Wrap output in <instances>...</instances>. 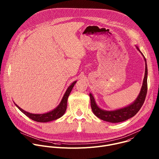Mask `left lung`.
<instances>
[{"instance_id": "obj_1", "label": "left lung", "mask_w": 159, "mask_h": 159, "mask_svg": "<svg viewBox=\"0 0 159 159\" xmlns=\"http://www.w3.org/2000/svg\"><path fill=\"white\" fill-rule=\"evenodd\" d=\"M137 50L142 54L145 61V72L143 85L141 89V91L138 98L134 101L133 103L124 108L112 111H107L100 109L97 106L93 95L91 94H90L89 96L90 98V105H91L92 110L94 112V114L102 120L113 123H120L126 121L132 118L137 114L144 103L147 93V65L145 57H144L143 53L140 51L139 48L137 47Z\"/></svg>"}]
</instances>
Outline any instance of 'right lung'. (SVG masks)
Masks as SVG:
<instances>
[{
    "label": "right lung",
    "instance_id": "obj_1",
    "mask_svg": "<svg viewBox=\"0 0 159 159\" xmlns=\"http://www.w3.org/2000/svg\"><path fill=\"white\" fill-rule=\"evenodd\" d=\"M76 82H77L76 81L74 82L69 87H68L65 93L60 104L58 106V107L57 108H55V109H53V111H52L49 112L44 113V114H41V115L32 114V113L25 111V110H23L20 107H19L17 104H16L15 103L14 104L17 107V108L21 112H23L26 116H27L28 118H31V120H33L35 121L41 122V123H47L48 121L55 120L61 117L64 115V113L65 112V111L66 109L68 98H69V96L70 94V92L72 91V90Z\"/></svg>",
    "mask_w": 159,
    "mask_h": 159
}]
</instances>
